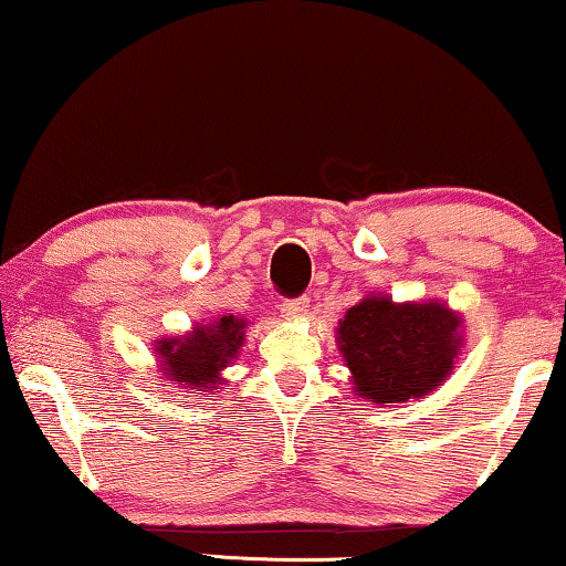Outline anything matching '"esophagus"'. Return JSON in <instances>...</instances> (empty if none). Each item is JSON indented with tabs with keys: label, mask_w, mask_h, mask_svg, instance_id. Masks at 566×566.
I'll use <instances>...</instances> for the list:
<instances>
[{
	"label": "esophagus",
	"mask_w": 566,
	"mask_h": 566,
	"mask_svg": "<svg viewBox=\"0 0 566 566\" xmlns=\"http://www.w3.org/2000/svg\"><path fill=\"white\" fill-rule=\"evenodd\" d=\"M310 307V300L307 297H297V300H284L282 302V313L286 317H302L307 313Z\"/></svg>",
	"instance_id": "1"
}]
</instances>
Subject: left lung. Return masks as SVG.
<instances>
[{
  "instance_id": "8db88e82",
  "label": "left lung",
  "mask_w": 566,
  "mask_h": 566,
  "mask_svg": "<svg viewBox=\"0 0 566 566\" xmlns=\"http://www.w3.org/2000/svg\"><path fill=\"white\" fill-rule=\"evenodd\" d=\"M336 344L354 392L389 408L443 385L464 346V317L443 300L395 302L371 292L338 321Z\"/></svg>"
}]
</instances>
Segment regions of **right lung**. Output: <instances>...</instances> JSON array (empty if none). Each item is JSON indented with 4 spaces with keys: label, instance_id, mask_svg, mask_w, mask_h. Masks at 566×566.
Segmentation results:
<instances>
[{
    "label": "right lung",
    "instance_id": "obj_1",
    "mask_svg": "<svg viewBox=\"0 0 566 566\" xmlns=\"http://www.w3.org/2000/svg\"><path fill=\"white\" fill-rule=\"evenodd\" d=\"M249 321L241 315H220L197 323L185 336L154 340L156 369L164 387L192 389L195 395H214L226 385L222 371L241 354Z\"/></svg>",
    "mask_w": 566,
    "mask_h": 566
}]
</instances>
